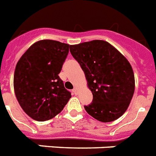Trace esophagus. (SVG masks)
<instances>
[{
	"label": "esophagus",
	"instance_id": "34e87169",
	"mask_svg": "<svg viewBox=\"0 0 156 156\" xmlns=\"http://www.w3.org/2000/svg\"><path fill=\"white\" fill-rule=\"evenodd\" d=\"M73 92L74 94H77V92H78V91H77V87H74V88L73 89Z\"/></svg>",
	"mask_w": 156,
	"mask_h": 156
}]
</instances>
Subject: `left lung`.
I'll list each match as a JSON object with an SVG mask.
<instances>
[{"label": "left lung", "instance_id": "left-lung-1", "mask_svg": "<svg viewBox=\"0 0 156 156\" xmlns=\"http://www.w3.org/2000/svg\"><path fill=\"white\" fill-rule=\"evenodd\" d=\"M70 52L80 64L93 93L92 102L84 106L86 112L102 122L118 119L127 109L135 91L130 63L103 40L70 45Z\"/></svg>", "mask_w": 156, "mask_h": 156}]
</instances>
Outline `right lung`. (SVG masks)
I'll use <instances>...</instances> for the list:
<instances>
[{
	"instance_id": "obj_1",
	"label": "right lung",
	"mask_w": 156,
	"mask_h": 156,
	"mask_svg": "<svg viewBox=\"0 0 156 156\" xmlns=\"http://www.w3.org/2000/svg\"><path fill=\"white\" fill-rule=\"evenodd\" d=\"M69 47L55 40H40L32 44L17 63L15 93L25 113L35 121L55 117L71 98L58 76Z\"/></svg>"
}]
</instances>
